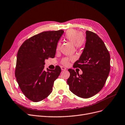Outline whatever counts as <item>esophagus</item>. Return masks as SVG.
I'll return each mask as SVG.
<instances>
[{
  "instance_id": "34e87169",
  "label": "esophagus",
  "mask_w": 125,
  "mask_h": 125,
  "mask_svg": "<svg viewBox=\"0 0 125 125\" xmlns=\"http://www.w3.org/2000/svg\"><path fill=\"white\" fill-rule=\"evenodd\" d=\"M61 69L62 70H66L67 69L65 68V67H63V66H62L61 67Z\"/></svg>"
}]
</instances>
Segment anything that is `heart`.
Here are the masks:
<instances>
[{"instance_id":"1","label":"heart","mask_w":125,"mask_h":125,"mask_svg":"<svg viewBox=\"0 0 125 125\" xmlns=\"http://www.w3.org/2000/svg\"><path fill=\"white\" fill-rule=\"evenodd\" d=\"M65 38L67 40L70 41L72 44H74V46L77 49H80L82 48L85 43V37L81 35V33L75 29H69L67 31L65 36ZM61 44L58 43L56 49L58 50L59 49ZM69 59L68 58H64L62 59V62L63 65H67L69 62Z\"/></svg>"}]
</instances>
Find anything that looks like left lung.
Returning a JSON list of instances; mask_svg holds the SVG:
<instances>
[{"label":"left lung","mask_w":125,"mask_h":125,"mask_svg":"<svg viewBox=\"0 0 125 125\" xmlns=\"http://www.w3.org/2000/svg\"><path fill=\"white\" fill-rule=\"evenodd\" d=\"M73 66L81 69L83 73L79 75L74 70H68L70 75L67 84L72 93L81 98H88L100 91L110 71V55L97 34L86 31L85 48Z\"/></svg>","instance_id":"8db88e82"}]
</instances>
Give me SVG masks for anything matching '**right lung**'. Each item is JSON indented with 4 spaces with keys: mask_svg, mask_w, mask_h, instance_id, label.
<instances>
[{
    "mask_svg": "<svg viewBox=\"0 0 125 125\" xmlns=\"http://www.w3.org/2000/svg\"><path fill=\"white\" fill-rule=\"evenodd\" d=\"M64 32L62 30L44 31L26 40L17 54L15 75L24 95L33 102L44 99L52 92L54 81L61 72L44 70L45 60L54 58L57 43Z\"/></svg>",
    "mask_w": 125,
    "mask_h": 125,
    "instance_id": "right-lung-1",
    "label": "right lung"
}]
</instances>
